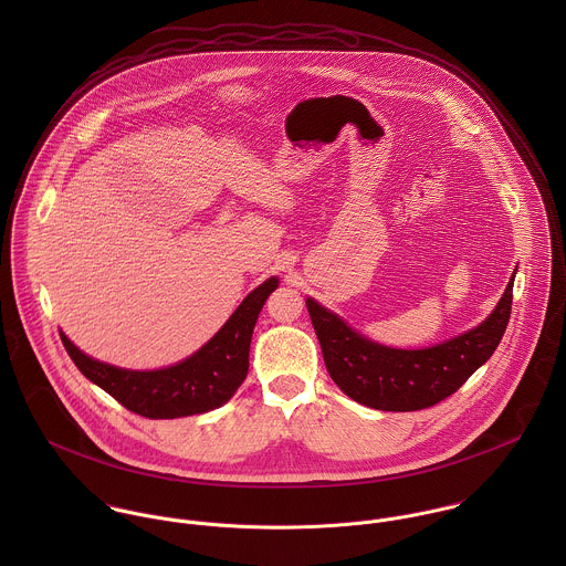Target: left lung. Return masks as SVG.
<instances>
[{
  "label": "left lung",
  "mask_w": 566,
  "mask_h": 566,
  "mask_svg": "<svg viewBox=\"0 0 566 566\" xmlns=\"http://www.w3.org/2000/svg\"><path fill=\"white\" fill-rule=\"evenodd\" d=\"M516 274V272H514ZM514 276L484 323L444 344L397 350L350 331L316 301H307L324 364L337 388L357 403L384 411H416L444 401L490 359L512 312Z\"/></svg>",
  "instance_id": "8db88e82"
}]
</instances>
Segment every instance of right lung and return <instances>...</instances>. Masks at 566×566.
Segmentation results:
<instances>
[{
	"label": "right lung",
	"mask_w": 566,
	"mask_h": 566,
	"mask_svg": "<svg viewBox=\"0 0 566 566\" xmlns=\"http://www.w3.org/2000/svg\"><path fill=\"white\" fill-rule=\"evenodd\" d=\"M279 287L268 279L243 298L238 312L189 359L153 373L122 370L78 350L65 333L63 346L82 375L117 403L146 418H180L227 403L248 375L252 328L268 296Z\"/></svg>",
	"instance_id": "add662e5"
}]
</instances>
